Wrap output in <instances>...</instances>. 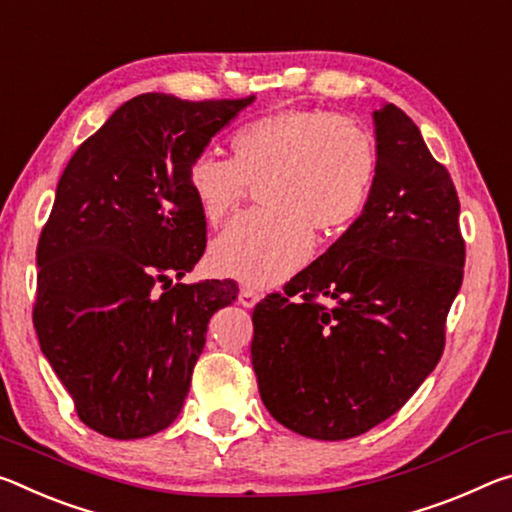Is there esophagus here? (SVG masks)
<instances>
[{"mask_svg":"<svg viewBox=\"0 0 512 512\" xmlns=\"http://www.w3.org/2000/svg\"><path fill=\"white\" fill-rule=\"evenodd\" d=\"M259 298H262V294H259V291H255V289H250V287H243L239 291V303L243 307H255L259 303Z\"/></svg>","mask_w":512,"mask_h":512,"instance_id":"1","label":"esophagus"}]
</instances>
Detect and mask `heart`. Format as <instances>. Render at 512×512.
I'll return each instance as SVG.
<instances>
[{"mask_svg": "<svg viewBox=\"0 0 512 512\" xmlns=\"http://www.w3.org/2000/svg\"><path fill=\"white\" fill-rule=\"evenodd\" d=\"M232 159L202 152L191 161V196L202 218L218 225L248 184H259L264 209L243 214L212 243L214 271L255 287L289 278L312 253V232L348 230L376 186L373 136L351 118L316 109H282L241 125L230 136Z\"/></svg>", "mask_w": 512, "mask_h": 512, "instance_id": "b5f03b06", "label": "heart"}]
</instances>
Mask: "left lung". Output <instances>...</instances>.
I'll list each match as a JSON object with an SVG mask.
<instances>
[{"label":"left lung","instance_id":"1","mask_svg":"<svg viewBox=\"0 0 512 512\" xmlns=\"http://www.w3.org/2000/svg\"><path fill=\"white\" fill-rule=\"evenodd\" d=\"M371 118L378 177L367 209L253 312L259 396L312 440H348L403 408L442 358L462 285L451 175L399 107L385 102Z\"/></svg>","mask_w":512,"mask_h":512}]
</instances>
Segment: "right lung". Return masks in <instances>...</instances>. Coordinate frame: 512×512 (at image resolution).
<instances>
[{"instance_id":"1","label":"right lung","mask_w":512,"mask_h":512,"mask_svg":"<svg viewBox=\"0 0 512 512\" xmlns=\"http://www.w3.org/2000/svg\"><path fill=\"white\" fill-rule=\"evenodd\" d=\"M143 93L63 170L40 234L34 328L79 419L113 440L164 431L191 387L214 312L237 282L173 285L205 253L191 161L250 107Z\"/></svg>"}]
</instances>
